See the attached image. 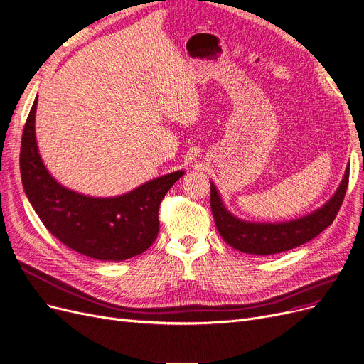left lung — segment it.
Segmentation results:
<instances>
[{
  "mask_svg": "<svg viewBox=\"0 0 364 364\" xmlns=\"http://www.w3.org/2000/svg\"><path fill=\"white\" fill-rule=\"evenodd\" d=\"M348 178L350 166H347L343 181L326 204L304 218L279 223L247 222L235 218L225 207L216 185L210 182L211 213L220 237L232 248L247 254L272 255L306 244L333 222L344 201Z\"/></svg>",
  "mask_w": 364,
  "mask_h": 364,
  "instance_id": "obj_1",
  "label": "left lung"
}]
</instances>
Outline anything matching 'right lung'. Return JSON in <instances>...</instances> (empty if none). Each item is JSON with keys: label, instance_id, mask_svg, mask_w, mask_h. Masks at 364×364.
<instances>
[{"label": "right lung", "instance_id": "obj_1", "mask_svg": "<svg viewBox=\"0 0 364 364\" xmlns=\"http://www.w3.org/2000/svg\"><path fill=\"white\" fill-rule=\"evenodd\" d=\"M38 98L20 148L21 182L36 215L69 248L101 262H123L149 248L160 229L159 207L183 170L148 181L119 197L97 198L60 185L42 161L35 136Z\"/></svg>", "mask_w": 364, "mask_h": 364}]
</instances>
